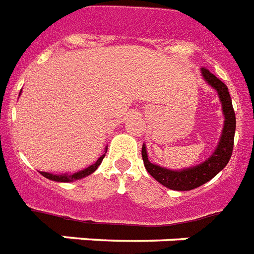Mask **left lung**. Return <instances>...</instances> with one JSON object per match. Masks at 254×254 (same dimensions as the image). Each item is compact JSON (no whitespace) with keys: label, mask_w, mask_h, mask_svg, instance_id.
<instances>
[{"label":"left lung","mask_w":254,"mask_h":254,"mask_svg":"<svg viewBox=\"0 0 254 254\" xmlns=\"http://www.w3.org/2000/svg\"><path fill=\"white\" fill-rule=\"evenodd\" d=\"M202 76L207 84L218 92L219 99L222 102V110L224 114V126H223L222 136L219 140V144L215 152L204 162L199 165L188 168L182 170H170L162 166L152 164L148 160L147 149L145 145L141 148V156H143L144 166L152 177L156 181L164 185L165 188L178 191H188L192 189L199 188L203 184L216 176L224 166L228 164L233 151V139H235V129H236V117L232 107L231 95L228 93V88L224 82L219 80L218 77L214 76L206 68H202Z\"/></svg>","instance_id":"8db88e82"}]
</instances>
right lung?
I'll use <instances>...</instances> for the list:
<instances>
[{
  "mask_svg": "<svg viewBox=\"0 0 254 254\" xmlns=\"http://www.w3.org/2000/svg\"><path fill=\"white\" fill-rule=\"evenodd\" d=\"M107 152V148L105 153ZM105 153H103L101 157H99L97 161L93 164V165L88 166L86 169L84 170H80V172H77V173H73V174H52V173H47V172H42V176H44L48 180H52V181H56V182H72V181H76V180H81V178L86 177L89 174H92L93 172H95V169L101 165V162H102L103 157H105Z\"/></svg>",
  "mask_w": 254,
  "mask_h": 254,
  "instance_id": "obj_1",
  "label": "right lung"
}]
</instances>
